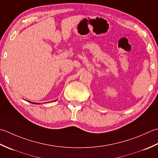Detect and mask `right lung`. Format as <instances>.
Returning a JSON list of instances; mask_svg holds the SVG:
<instances>
[{"instance_id": "1", "label": "right lung", "mask_w": 158, "mask_h": 158, "mask_svg": "<svg viewBox=\"0 0 158 158\" xmlns=\"http://www.w3.org/2000/svg\"><path fill=\"white\" fill-rule=\"evenodd\" d=\"M33 104H36V103H33Z\"/></svg>"}]
</instances>
